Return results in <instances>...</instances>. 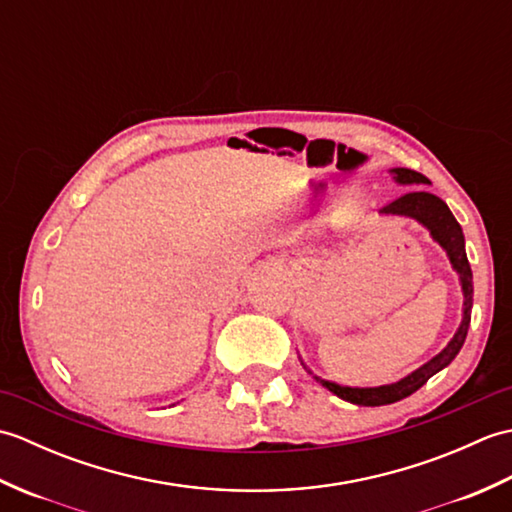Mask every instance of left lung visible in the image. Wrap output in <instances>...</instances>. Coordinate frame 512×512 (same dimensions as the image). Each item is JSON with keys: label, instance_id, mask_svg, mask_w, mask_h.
<instances>
[{"label": "left lung", "instance_id": "obj_1", "mask_svg": "<svg viewBox=\"0 0 512 512\" xmlns=\"http://www.w3.org/2000/svg\"><path fill=\"white\" fill-rule=\"evenodd\" d=\"M391 176H394L396 184H402V187H416V184H431L429 178H424L422 173L411 171L405 167H396L389 169ZM380 215H398V217H411L416 220L420 226H424L429 231L431 239L436 244L442 246L444 253H447L451 268L458 273L460 277V288H462V321L460 328L455 330L453 339L447 343V347L440 354H436L431 361L424 363L422 367H418L416 372L407 374L405 378L396 380L391 385H380V387H347V385H339L332 383V380H325L314 376L310 369L306 367V363L301 361V365L308 369V374L314 376L317 383H321L325 389H330L334 396H339L341 400L352 402V405L358 407H380V405H391V402H398L402 398L411 396L413 391H418L427 380L438 374L440 369L447 367L458 352L462 350L466 332H469L471 325V310H473V273H471V264L469 257H466V248H464V233L462 226L455 220L451 209L447 206V202L440 200L438 195L429 193L427 189H411L405 195H400L398 200H394L391 204L383 206L380 209Z\"/></svg>", "mask_w": 512, "mask_h": 512}]
</instances>
